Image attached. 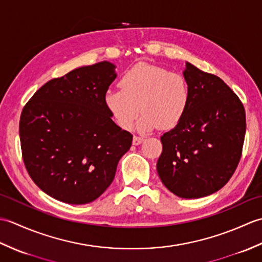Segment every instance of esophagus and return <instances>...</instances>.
<instances>
[{
    "label": "esophagus",
    "mask_w": 262,
    "mask_h": 262,
    "mask_svg": "<svg viewBox=\"0 0 262 262\" xmlns=\"http://www.w3.org/2000/svg\"><path fill=\"white\" fill-rule=\"evenodd\" d=\"M144 141V138L141 137V136H134V138H133V144L134 145H140V144Z\"/></svg>",
    "instance_id": "obj_1"
}]
</instances>
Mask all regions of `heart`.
<instances>
[{"instance_id":"1","label":"heart","mask_w":262,"mask_h":262,"mask_svg":"<svg viewBox=\"0 0 262 262\" xmlns=\"http://www.w3.org/2000/svg\"><path fill=\"white\" fill-rule=\"evenodd\" d=\"M119 86L105 92L103 102L125 130L132 129L140 111V132H151L158 127L171 129L183 119L190 102L186 77L157 65L133 66L121 75Z\"/></svg>"}]
</instances>
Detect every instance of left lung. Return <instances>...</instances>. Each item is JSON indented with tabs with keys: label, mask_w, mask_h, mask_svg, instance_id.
<instances>
[{
	"label": "left lung",
	"mask_w": 262,
	"mask_h": 262,
	"mask_svg": "<svg viewBox=\"0 0 262 262\" xmlns=\"http://www.w3.org/2000/svg\"><path fill=\"white\" fill-rule=\"evenodd\" d=\"M186 66L190 102L183 119L161 136L157 169L171 192L191 199L220 190L234 173L246 136V110L219 76Z\"/></svg>",
	"instance_id": "8db88e82"
}]
</instances>
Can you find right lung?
Listing matches in <instances>:
<instances>
[{
    "mask_svg": "<svg viewBox=\"0 0 262 262\" xmlns=\"http://www.w3.org/2000/svg\"><path fill=\"white\" fill-rule=\"evenodd\" d=\"M115 65L100 62L48 81L22 109V159L49 196L82 205L101 196L133 135L117 126L103 102Z\"/></svg>",
    "mask_w": 262,
    "mask_h": 262,
    "instance_id": "obj_1",
    "label": "right lung"
}]
</instances>
